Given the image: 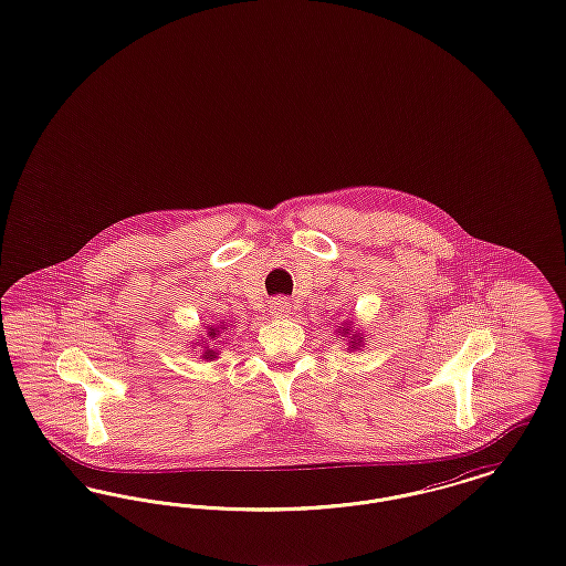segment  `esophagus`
Masks as SVG:
<instances>
[{
	"mask_svg": "<svg viewBox=\"0 0 566 566\" xmlns=\"http://www.w3.org/2000/svg\"><path fill=\"white\" fill-rule=\"evenodd\" d=\"M271 318L275 321H282V318H289L291 316V303L286 298H277L271 303L270 310Z\"/></svg>",
	"mask_w": 566,
	"mask_h": 566,
	"instance_id": "esophagus-1",
	"label": "esophagus"
}]
</instances>
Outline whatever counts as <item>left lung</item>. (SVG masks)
<instances>
[{
	"mask_svg": "<svg viewBox=\"0 0 566 566\" xmlns=\"http://www.w3.org/2000/svg\"><path fill=\"white\" fill-rule=\"evenodd\" d=\"M335 333L339 335V339H342V337L348 339V348H346V350L356 352L365 348V337H363V333L356 328L354 321H344V323L335 328Z\"/></svg>",
	"mask_w": 566,
	"mask_h": 566,
	"instance_id": "8db88e82",
	"label": "left lung"
}]
</instances>
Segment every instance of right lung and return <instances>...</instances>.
<instances>
[{"mask_svg":"<svg viewBox=\"0 0 566 566\" xmlns=\"http://www.w3.org/2000/svg\"><path fill=\"white\" fill-rule=\"evenodd\" d=\"M229 331H233V324H208L206 333L197 342H190V344H195L192 354H199L203 360H214L220 352V339H222V335H229Z\"/></svg>","mask_w":566,"mask_h":566,"instance_id":"1","label":"right lung"}]
</instances>
